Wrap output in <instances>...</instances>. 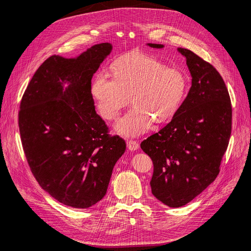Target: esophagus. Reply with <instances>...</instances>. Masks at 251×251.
I'll use <instances>...</instances> for the list:
<instances>
[{
	"mask_svg": "<svg viewBox=\"0 0 251 251\" xmlns=\"http://www.w3.org/2000/svg\"><path fill=\"white\" fill-rule=\"evenodd\" d=\"M127 147L130 151H135L139 148V143L134 140H129L127 141Z\"/></svg>",
	"mask_w": 251,
	"mask_h": 251,
	"instance_id": "esophagus-1",
	"label": "esophagus"
}]
</instances>
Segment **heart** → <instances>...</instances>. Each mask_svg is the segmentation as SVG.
<instances>
[{"label": "heart", "instance_id": "b5f03b06", "mask_svg": "<svg viewBox=\"0 0 251 251\" xmlns=\"http://www.w3.org/2000/svg\"><path fill=\"white\" fill-rule=\"evenodd\" d=\"M113 79L97 75L91 94L99 114L106 120L116 119L131 102L133 108L117 121L115 131L136 137L150 129L153 122L166 123L180 110L189 89L183 70L169 67L148 54H134L112 65Z\"/></svg>", "mask_w": 251, "mask_h": 251}]
</instances>
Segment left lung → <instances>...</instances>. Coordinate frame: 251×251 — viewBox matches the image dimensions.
I'll use <instances>...</instances> for the list:
<instances>
[{
  "instance_id": "left-lung-1",
  "label": "left lung",
  "mask_w": 251,
  "mask_h": 251,
  "mask_svg": "<svg viewBox=\"0 0 251 251\" xmlns=\"http://www.w3.org/2000/svg\"><path fill=\"white\" fill-rule=\"evenodd\" d=\"M177 51L187 59L190 91L171 122L141 143L154 165L152 194L170 207L187 204L216 180L232 117L229 94L218 70L190 50Z\"/></svg>"
}]
</instances>
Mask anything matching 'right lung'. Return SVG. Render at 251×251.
Returning a JSON list of instances; mask_svg holds the SVG:
<instances>
[{"label":"right lung","instance_id":"right-lung-1","mask_svg":"<svg viewBox=\"0 0 251 251\" xmlns=\"http://www.w3.org/2000/svg\"><path fill=\"white\" fill-rule=\"evenodd\" d=\"M112 45L103 43L75 57H49L22 98L19 127L35 180L59 202L87 208L103 199L113 168L126 150L96 113L91 79Z\"/></svg>","mask_w":251,"mask_h":251}]
</instances>
